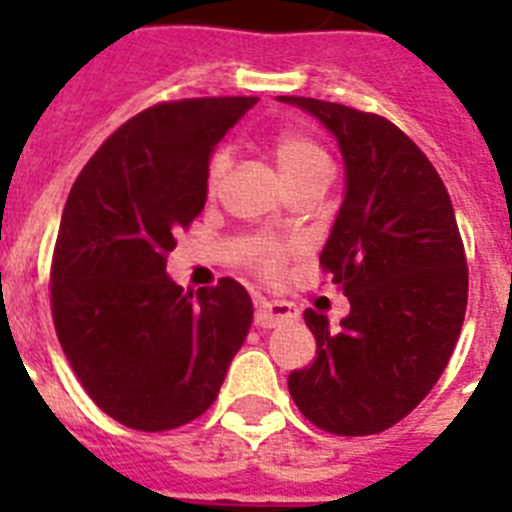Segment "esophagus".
Listing matches in <instances>:
<instances>
[{"label":"esophagus","instance_id":"34e87169","mask_svg":"<svg viewBox=\"0 0 512 512\" xmlns=\"http://www.w3.org/2000/svg\"><path fill=\"white\" fill-rule=\"evenodd\" d=\"M297 315H300V312H297V307L292 305V302L264 300L256 307V318H253V323L259 325V328H277L279 323H284V320H295Z\"/></svg>","mask_w":512,"mask_h":512}]
</instances>
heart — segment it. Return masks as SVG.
I'll use <instances>...</instances> for the list:
<instances>
[{
  "mask_svg": "<svg viewBox=\"0 0 512 512\" xmlns=\"http://www.w3.org/2000/svg\"><path fill=\"white\" fill-rule=\"evenodd\" d=\"M271 153L277 161L279 171L287 179L289 189H295L297 184L315 182V179H328L330 174V158L325 148L310 133L302 130H279L271 138ZM230 169V148H215L207 161V192H217L223 176ZM238 259L248 266V269L259 271V274H277L284 266L289 256L287 243L277 241L269 233H248L243 235L238 246H235Z\"/></svg>",
  "mask_w": 512,
  "mask_h": 512,
  "instance_id": "1",
  "label": "heart"
}]
</instances>
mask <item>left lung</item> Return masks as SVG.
<instances>
[{"label": "left lung", "instance_id": "left-lung-1", "mask_svg": "<svg viewBox=\"0 0 512 512\" xmlns=\"http://www.w3.org/2000/svg\"><path fill=\"white\" fill-rule=\"evenodd\" d=\"M338 138L346 197L320 269L351 302L341 328L305 310L315 361L289 374L300 413L336 436H374L413 413L449 364L469 269L454 207L423 151L387 117L279 97Z\"/></svg>", "mask_w": 512, "mask_h": 512}]
</instances>
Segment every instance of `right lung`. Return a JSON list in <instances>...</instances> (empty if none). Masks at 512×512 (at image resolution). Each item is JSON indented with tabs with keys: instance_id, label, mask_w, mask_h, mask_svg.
<instances>
[{
	"instance_id": "add662e5",
	"label": "right lung",
	"mask_w": 512,
	"mask_h": 512,
	"mask_svg": "<svg viewBox=\"0 0 512 512\" xmlns=\"http://www.w3.org/2000/svg\"><path fill=\"white\" fill-rule=\"evenodd\" d=\"M253 104L194 97L138 112L89 158L63 207L56 336L94 405L133 431L200 418L251 328V297L235 279L182 289L166 259L205 207L212 148Z\"/></svg>"
}]
</instances>
